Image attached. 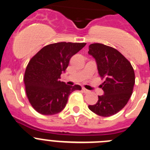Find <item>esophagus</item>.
Wrapping results in <instances>:
<instances>
[{"label": "esophagus", "mask_w": 150, "mask_h": 150, "mask_svg": "<svg viewBox=\"0 0 150 150\" xmlns=\"http://www.w3.org/2000/svg\"><path fill=\"white\" fill-rule=\"evenodd\" d=\"M82 89H83V92L86 93V94H87V93H89V91H90L89 90L86 89V88H83Z\"/></svg>", "instance_id": "esophagus-1"}]
</instances>
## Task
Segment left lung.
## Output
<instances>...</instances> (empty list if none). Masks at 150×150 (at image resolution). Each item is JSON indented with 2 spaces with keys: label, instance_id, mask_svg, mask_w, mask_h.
<instances>
[{
  "label": "left lung",
  "instance_id": "8db88e82",
  "mask_svg": "<svg viewBox=\"0 0 150 150\" xmlns=\"http://www.w3.org/2000/svg\"><path fill=\"white\" fill-rule=\"evenodd\" d=\"M88 53L95 59L104 94L98 96L95 105L88 108L100 117L116 114L125 106L131 97L135 84V73L131 64L121 53L100 43L90 45Z\"/></svg>",
  "mask_w": 150,
  "mask_h": 150
}]
</instances>
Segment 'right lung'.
I'll return each mask as SVG.
<instances>
[{
  "label": "right lung",
  "mask_w": 150,
  "mask_h": 150,
  "mask_svg": "<svg viewBox=\"0 0 150 150\" xmlns=\"http://www.w3.org/2000/svg\"><path fill=\"white\" fill-rule=\"evenodd\" d=\"M86 43L58 42L42 48L30 60L24 75L28 99L32 107L43 115H53L66 106L69 94L81 90L79 85L69 86L60 76L72 56Z\"/></svg>",
  "instance_id": "add662e5"
}]
</instances>
